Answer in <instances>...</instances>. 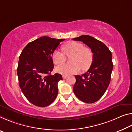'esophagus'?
<instances>
[{"instance_id": "esophagus-1", "label": "esophagus", "mask_w": 132, "mask_h": 132, "mask_svg": "<svg viewBox=\"0 0 132 132\" xmlns=\"http://www.w3.org/2000/svg\"><path fill=\"white\" fill-rule=\"evenodd\" d=\"M67 76H68V75H63L62 76V77H63V79H66V77H67Z\"/></svg>"}]
</instances>
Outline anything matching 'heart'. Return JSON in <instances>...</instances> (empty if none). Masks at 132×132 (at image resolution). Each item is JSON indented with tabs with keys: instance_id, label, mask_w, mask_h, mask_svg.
Wrapping results in <instances>:
<instances>
[{
	"instance_id": "b5f03b06",
	"label": "heart",
	"mask_w": 132,
	"mask_h": 132,
	"mask_svg": "<svg viewBox=\"0 0 132 132\" xmlns=\"http://www.w3.org/2000/svg\"><path fill=\"white\" fill-rule=\"evenodd\" d=\"M62 50L67 56L72 55V64L63 65L56 68L58 73L68 75L76 73L81 68L86 70L90 66L93 61V53L88 47L83 46V44L75 41H71L64 44ZM64 54V55H65ZM63 53L59 51H55L52 54V60L56 65H61L65 61L66 58Z\"/></svg>"
}]
</instances>
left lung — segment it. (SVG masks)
<instances>
[{
	"label": "left lung",
	"instance_id": "8db88e82",
	"mask_svg": "<svg viewBox=\"0 0 132 132\" xmlns=\"http://www.w3.org/2000/svg\"><path fill=\"white\" fill-rule=\"evenodd\" d=\"M73 40L83 42L93 54L89 69L80 76H75L73 86V92L79 100L92 103L102 97L110 83L113 67L112 53L103 43L89 35H81Z\"/></svg>",
	"mask_w": 132,
	"mask_h": 132
}]
</instances>
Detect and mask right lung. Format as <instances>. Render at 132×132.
<instances>
[{"instance_id": "add662e5", "label": "right lung", "mask_w": 132, "mask_h": 132, "mask_svg": "<svg viewBox=\"0 0 132 132\" xmlns=\"http://www.w3.org/2000/svg\"><path fill=\"white\" fill-rule=\"evenodd\" d=\"M64 40L39 37L29 43L20 54L19 84L26 99L35 106H49L57 95L58 82L63 79L60 74H51L54 68L52 54Z\"/></svg>"}]
</instances>
